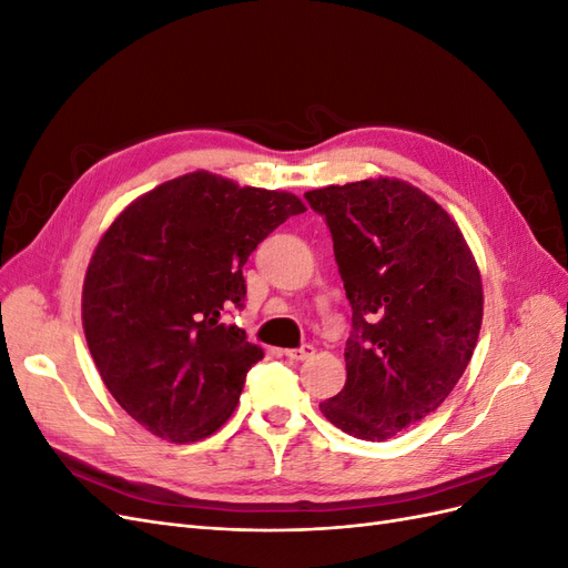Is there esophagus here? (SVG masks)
<instances>
[{
  "instance_id": "obj_1",
  "label": "esophagus",
  "mask_w": 568,
  "mask_h": 568,
  "mask_svg": "<svg viewBox=\"0 0 568 568\" xmlns=\"http://www.w3.org/2000/svg\"><path fill=\"white\" fill-rule=\"evenodd\" d=\"M284 353H286L288 359H296V363H301V359L311 357L315 353V348L313 346H301V348H291V351H284Z\"/></svg>"
}]
</instances>
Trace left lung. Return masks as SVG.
<instances>
[{"label": "left lung", "mask_w": 568, "mask_h": 568, "mask_svg": "<svg viewBox=\"0 0 568 568\" xmlns=\"http://www.w3.org/2000/svg\"><path fill=\"white\" fill-rule=\"evenodd\" d=\"M353 307L346 386L320 403L341 432L386 440L448 398L474 355L484 284L457 222L419 186L369 178L305 192Z\"/></svg>", "instance_id": "left-lung-1"}]
</instances>
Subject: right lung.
I'll return each mask as SVG.
<instances>
[{"label": "right lung", "mask_w": 568, "mask_h": 568, "mask_svg": "<svg viewBox=\"0 0 568 568\" xmlns=\"http://www.w3.org/2000/svg\"><path fill=\"white\" fill-rule=\"evenodd\" d=\"M305 203L209 170L134 199L101 234L82 284V329L118 405L170 443L213 436L263 348L225 324L242 267Z\"/></svg>", "instance_id": "add662e5"}]
</instances>
